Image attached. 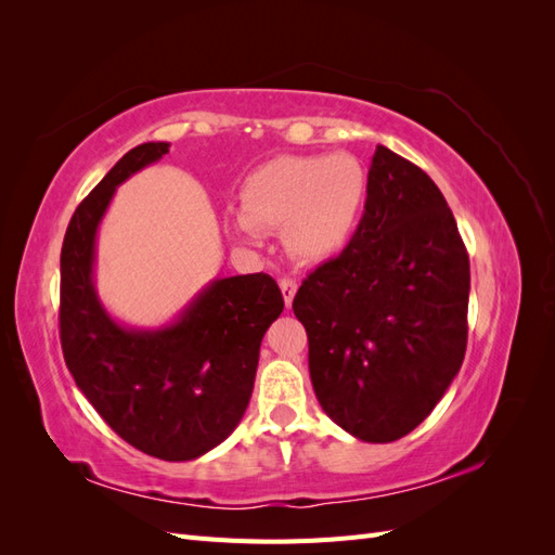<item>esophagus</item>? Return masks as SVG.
Segmentation results:
<instances>
[{"label": "esophagus", "instance_id": "1", "mask_svg": "<svg viewBox=\"0 0 555 555\" xmlns=\"http://www.w3.org/2000/svg\"><path fill=\"white\" fill-rule=\"evenodd\" d=\"M280 289H282V296H284V306L292 308V300H294V296L298 292V282L292 280V278H282L280 280Z\"/></svg>", "mask_w": 555, "mask_h": 555}]
</instances>
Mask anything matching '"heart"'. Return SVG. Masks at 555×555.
Returning <instances> with one entry per match:
<instances>
[{
    "mask_svg": "<svg viewBox=\"0 0 555 555\" xmlns=\"http://www.w3.org/2000/svg\"><path fill=\"white\" fill-rule=\"evenodd\" d=\"M367 196L371 178L357 157L282 155L243 180V215L229 229L247 243L259 238V229H282L294 259L324 263L354 241Z\"/></svg>",
    "mask_w": 555,
    "mask_h": 555,
    "instance_id": "obj_1",
    "label": "heart"
}]
</instances>
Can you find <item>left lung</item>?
I'll list each match as a JSON object with an SVG mask.
<instances>
[{"label": "left lung", "mask_w": 555, "mask_h": 555, "mask_svg": "<svg viewBox=\"0 0 555 555\" xmlns=\"http://www.w3.org/2000/svg\"><path fill=\"white\" fill-rule=\"evenodd\" d=\"M354 241L300 284L322 410L363 442L414 430L459 375L467 343L469 259L442 192L377 145Z\"/></svg>", "instance_id": "8db88e82"}]
</instances>
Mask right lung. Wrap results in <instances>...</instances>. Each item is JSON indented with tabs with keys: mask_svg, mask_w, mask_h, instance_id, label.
<instances>
[{
	"mask_svg": "<svg viewBox=\"0 0 555 555\" xmlns=\"http://www.w3.org/2000/svg\"><path fill=\"white\" fill-rule=\"evenodd\" d=\"M171 143L131 147L76 208L60 257V338L76 386L125 442L194 461L236 430L255 389L263 333L284 300L266 273L210 280L169 324L127 326L94 284L96 231L115 190Z\"/></svg>",
	"mask_w": 555,
	"mask_h": 555,
	"instance_id": "right-lung-1",
	"label": "right lung"
}]
</instances>
